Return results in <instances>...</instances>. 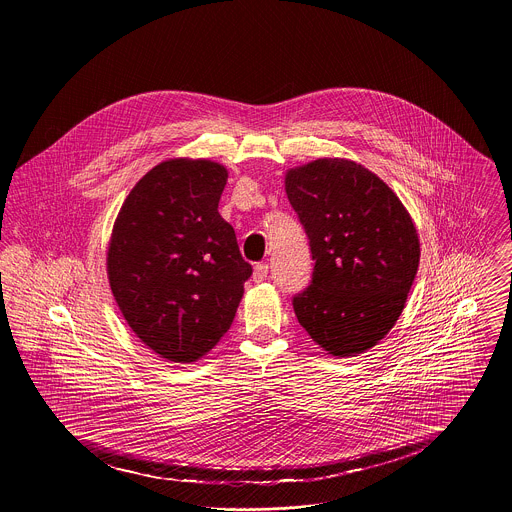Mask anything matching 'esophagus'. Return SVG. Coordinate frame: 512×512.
<instances>
[{
  "instance_id": "34e87169",
  "label": "esophagus",
  "mask_w": 512,
  "mask_h": 512,
  "mask_svg": "<svg viewBox=\"0 0 512 512\" xmlns=\"http://www.w3.org/2000/svg\"><path fill=\"white\" fill-rule=\"evenodd\" d=\"M268 278V264H256L254 266V274H252V280L256 282V284H260V282H264Z\"/></svg>"
}]
</instances>
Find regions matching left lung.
<instances>
[{"label": "left lung", "mask_w": 512, "mask_h": 512, "mask_svg": "<svg viewBox=\"0 0 512 512\" xmlns=\"http://www.w3.org/2000/svg\"><path fill=\"white\" fill-rule=\"evenodd\" d=\"M286 193L315 260L293 295L297 321L333 357L365 353L404 309L420 264L416 226L394 191L349 159L288 171Z\"/></svg>", "instance_id": "8db88e82"}]
</instances>
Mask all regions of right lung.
<instances>
[{"label": "right lung", "instance_id": "1", "mask_svg": "<svg viewBox=\"0 0 512 512\" xmlns=\"http://www.w3.org/2000/svg\"><path fill=\"white\" fill-rule=\"evenodd\" d=\"M226 179L215 161H163L114 222L108 280L116 303L147 347L173 363H193L219 343L252 276L219 215Z\"/></svg>", "mask_w": 512, "mask_h": 512}]
</instances>
